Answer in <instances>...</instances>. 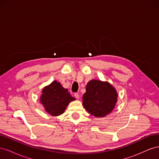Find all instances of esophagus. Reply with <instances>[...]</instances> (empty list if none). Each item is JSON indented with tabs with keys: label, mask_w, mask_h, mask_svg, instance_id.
Returning <instances> with one entry per match:
<instances>
[{
	"label": "esophagus",
	"mask_w": 159,
	"mask_h": 159,
	"mask_svg": "<svg viewBox=\"0 0 159 159\" xmlns=\"http://www.w3.org/2000/svg\"><path fill=\"white\" fill-rule=\"evenodd\" d=\"M74 96H75V98H76L77 99H79V98H80V95H79L78 93H75Z\"/></svg>",
	"instance_id": "obj_1"
}]
</instances>
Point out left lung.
<instances>
[{"label":"left lung","mask_w":159,"mask_h":159,"mask_svg":"<svg viewBox=\"0 0 159 159\" xmlns=\"http://www.w3.org/2000/svg\"><path fill=\"white\" fill-rule=\"evenodd\" d=\"M83 106L91 115L103 117L111 113L117 102V92L108 81L91 80L86 85Z\"/></svg>","instance_id":"obj_1"}]
</instances>
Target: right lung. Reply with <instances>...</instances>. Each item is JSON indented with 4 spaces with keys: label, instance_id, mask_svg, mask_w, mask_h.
I'll return each instance as SVG.
<instances>
[{
    "label": "right lung",
    "instance_id": "right-lung-1",
    "mask_svg": "<svg viewBox=\"0 0 159 159\" xmlns=\"http://www.w3.org/2000/svg\"><path fill=\"white\" fill-rule=\"evenodd\" d=\"M75 100L68 90L64 88L56 80L42 89L40 102L46 111L52 116H58L64 113L72 101Z\"/></svg>",
    "mask_w": 159,
    "mask_h": 159
}]
</instances>
